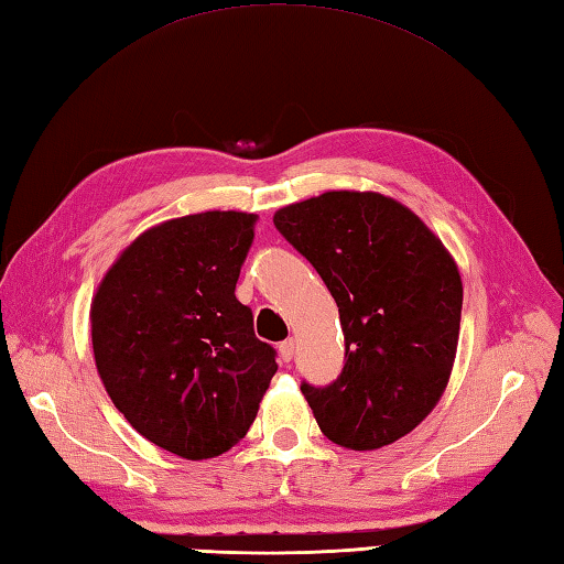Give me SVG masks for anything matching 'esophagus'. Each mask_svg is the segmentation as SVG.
<instances>
[{"mask_svg": "<svg viewBox=\"0 0 564 564\" xmlns=\"http://www.w3.org/2000/svg\"><path fill=\"white\" fill-rule=\"evenodd\" d=\"M294 352H296L294 340H284V343H280V359H282V361H292Z\"/></svg>", "mask_w": 564, "mask_h": 564, "instance_id": "1", "label": "esophagus"}]
</instances>
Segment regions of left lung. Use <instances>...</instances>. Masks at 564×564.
<instances>
[{"mask_svg": "<svg viewBox=\"0 0 564 564\" xmlns=\"http://www.w3.org/2000/svg\"><path fill=\"white\" fill-rule=\"evenodd\" d=\"M272 221L340 311L343 373L325 388L302 383L321 432L352 452L398 442L452 377L463 306L456 260L415 212L381 193L328 191Z\"/></svg>", "mask_w": 564, "mask_h": 564, "instance_id": "left-lung-1", "label": "left lung"}]
</instances>
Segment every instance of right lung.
<instances>
[{
	"mask_svg": "<svg viewBox=\"0 0 564 564\" xmlns=\"http://www.w3.org/2000/svg\"><path fill=\"white\" fill-rule=\"evenodd\" d=\"M256 215L161 221L122 250L91 302L98 377L144 440L187 460L239 444L278 371L236 282Z\"/></svg>",
	"mask_w": 564,
	"mask_h": 564,
	"instance_id": "1",
	"label": "right lung"
}]
</instances>
